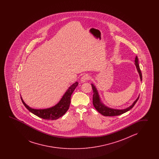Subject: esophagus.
I'll return each mask as SVG.
<instances>
[{
    "instance_id": "34e87169",
    "label": "esophagus",
    "mask_w": 159,
    "mask_h": 159,
    "mask_svg": "<svg viewBox=\"0 0 159 159\" xmlns=\"http://www.w3.org/2000/svg\"><path fill=\"white\" fill-rule=\"evenodd\" d=\"M90 80V77L89 75H84L81 77V81L82 82H85L86 81Z\"/></svg>"
}]
</instances>
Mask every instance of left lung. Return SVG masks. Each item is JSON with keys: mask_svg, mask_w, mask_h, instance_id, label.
<instances>
[{"mask_svg": "<svg viewBox=\"0 0 159 159\" xmlns=\"http://www.w3.org/2000/svg\"><path fill=\"white\" fill-rule=\"evenodd\" d=\"M135 65L137 68L138 71L139 73V75L140 77V80L142 81V74L139 64L138 58V57L136 56L135 60ZM92 86V89L93 90V103L94 106L95 108L98 111L100 114H101L102 115L105 116H117V115H120L123 114V113H125L126 112L128 111L129 110H131V108L135 106L136 103L138 101L139 96L138 98L136 99V100L135 101L133 104L131 106H129L128 108L123 109V110H116V109H112V108H108L107 107L105 106L101 102V99L99 97L98 95V91L97 90L96 88L95 87L93 84H91Z\"/></svg>", "mask_w": 159, "mask_h": 159, "instance_id": "obj_1", "label": "left lung"}]
</instances>
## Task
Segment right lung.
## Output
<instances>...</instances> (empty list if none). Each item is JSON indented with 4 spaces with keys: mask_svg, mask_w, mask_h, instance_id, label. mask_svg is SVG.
<instances>
[{
    "mask_svg": "<svg viewBox=\"0 0 159 159\" xmlns=\"http://www.w3.org/2000/svg\"><path fill=\"white\" fill-rule=\"evenodd\" d=\"M78 84L77 82L72 84L64 95L59 103L51 108L39 110L30 108L24 103L22 98H21V99L24 106L34 115L44 119L56 120L64 115L68 111L70 103L71 94Z\"/></svg>",
    "mask_w": 159,
    "mask_h": 159,
    "instance_id": "1",
    "label": "right lung"
}]
</instances>
